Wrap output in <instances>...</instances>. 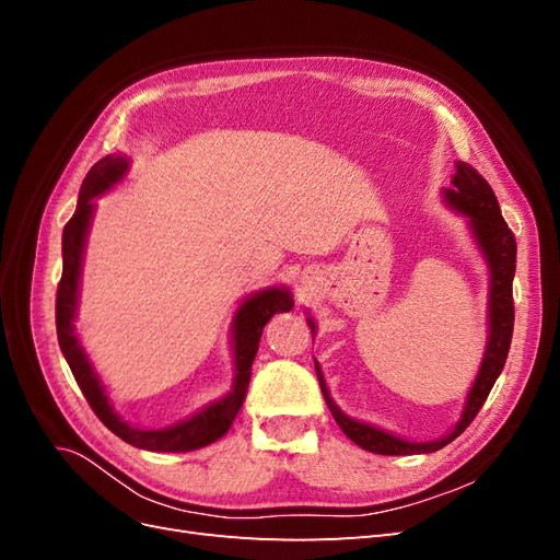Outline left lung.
<instances>
[{"instance_id": "8db88e82", "label": "left lung", "mask_w": 560, "mask_h": 560, "mask_svg": "<svg viewBox=\"0 0 560 560\" xmlns=\"http://www.w3.org/2000/svg\"><path fill=\"white\" fill-rule=\"evenodd\" d=\"M451 189L444 191V198L448 206L457 212H463L469 219V229L477 238L479 249L490 268V299H488V343L481 360V369L474 381L465 409L460 420L455 422V428L442 436L434 439V442H406L401 436L389 434L381 428L366 425V422L348 418L334 399L329 397V389L322 376V369L315 362L317 381L322 387V395L327 399L329 411L334 413L338 428L346 432L350 442L358 444L364 451L378 453V455H413V453H434L451 444L457 434L467 430L469 422L477 418L486 397L493 389L500 371L504 369L506 352L512 346V331H514V296H512V282H514V270H516V238L512 229L506 226L500 212V202L490 189V184L474 171L469 163L457 161L455 163V175L451 179ZM311 331H315L313 319H308Z\"/></svg>"}]
</instances>
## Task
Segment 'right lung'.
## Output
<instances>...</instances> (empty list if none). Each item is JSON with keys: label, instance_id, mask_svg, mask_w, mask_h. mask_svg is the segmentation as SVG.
<instances>
[{"label": "right lung", "instance_id": "1", "mask_svg": "<svg viewBox=\"0 0 560 560\" xmlns=\"http://www.w3.org/2000/svg\"><path fill=\"white\" fill-rule=\"evenodd\" d=\"M126 171H128L126 156H105L103 161H97L81 184L79 202L72 219L65 224L62 278L58 284V296H56L58 343L81 387L83 397H86V401L91 404L95 416L105 422V428H109L116 436H121L126 444L144 448V451H159V453L196 451L217 442V439L224 436L233 425V420L238 416L247 395L252 362L257 358L266 322L276 313L292 311L294 301L290 290H284V287H268V290L252 294L243 301V306L233 317L235 378H233V389L226 397L208 404L206 409H200L191 418H186L171 428L140 430V428L128 425L126 420L118 418V413H114L112 404L105 395V387L100 383L97 374L86 358V352H83L79 338L74 334L83 247H86V235H89L93 210H95L93 198L103 196L116 182H121Z\"/></svg>", "mask_w": 560, "mask_h": 560}]
</instances>
